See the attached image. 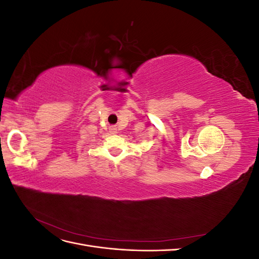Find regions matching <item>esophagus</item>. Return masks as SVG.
Segmentation results:
<instances>
[{"label": "esophagus", "mask_w": 259, "mask_h": 259, "mask_svg": "<svg viewBox=\"0 0 259 259\" xmlns=\"http://www.w3.org/2000/svg\"><path fill=\"white\" fill-rule=\"evenodd\" d=\"M110 131H111L112 134H116V133H117V130H116V127H111V128H110Z\"/></svg>", "instance_id": "obj_1"}]
</instances>
